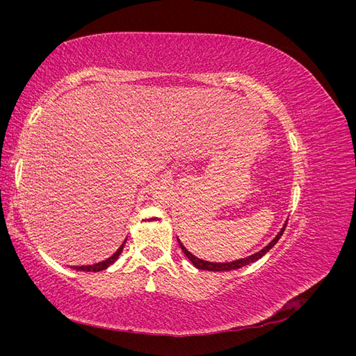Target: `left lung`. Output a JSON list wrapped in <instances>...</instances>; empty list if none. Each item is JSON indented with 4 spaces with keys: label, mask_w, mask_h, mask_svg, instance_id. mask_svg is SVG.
Here are the masks:
<instances>
[{
    "label": "left lung",
    "mask_w": 356,
    "mask_h": 356,
    "mask_svg": "<svg viewBox=\"0 0 356 356\" xmlns=\"http://www.w3.org/2000/svg\"><path fill=\"white\" fill-rule=\"evenodd\" d=\"M285 227H286V221H285V224L282 225L281 232H279V233L275 236V239H272V242H270V243L266 245L261 251H258V252H255V254H252V255H250V257L241 258V260L230 261V263H211V261L200 260V258L195 257V255H193L188 250H186V246L181 243V241H179L178 238H177V241H178V243H179V248L182 250V252L186 254V257H187L188 260L193 263V266H195L196 268H199V270H209V272H229V270H236V268H241V267H243V266H246V264H251V263H254V261H257V260H260V258H261L263 255H266L268 251H270L272 248L276 245V242H277L279 239H281V236H282V233H284Z\"/></svg>",
    "instance_id": "left-lung-1"
}]
</instances>
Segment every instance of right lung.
Wrapping results in <instances>:
<instances>
[{
	"mask_svg": "<svg viewBox=\"0 0 356 356\" xmlns=\"http://www.w3.org/2000/svg\"><path fill=\"white\" fill-rule=\"evenodd\" d=\"M124 243H126V239H124V242L120 245V248H118V250H117L111 257H108V258H106V260H104V261H99V263L92 264V266H72V268H74V270H80V272H101V270H105L106 267H110L111 264L115 263L118 255H120L122 251H123Z\"/></svg>",
	"mask_w": 356,
	"mask_h": 356,
	"instance_id": "add662e5",
	"label": "right lung"
}]
</instances>
